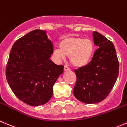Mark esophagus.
Here are the masks:
<instances>
[{
  "label": "esophagus",
  "mask_w": 127,
  "mask_h": 127,
  "mask_svg": "<svg viewBox=\"0 0 127 127\" xmlns=\"http://www.w3.org/2000/svg\"><path fill=\"white\" fill-rule=\"evenodd\" d=\"M64 71H71V69H70L69 67H67V66H65L64 67Z\"/></svg>",
  "instance_id": "1"
}]
</instances>
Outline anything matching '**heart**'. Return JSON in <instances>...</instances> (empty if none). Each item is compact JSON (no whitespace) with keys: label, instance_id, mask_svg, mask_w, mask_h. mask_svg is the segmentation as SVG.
Segmentation results:
<instances>
[{"label":"heart","instance_id":"1","mask_svg":"<svg viewBox=\"0 0 127 127\" xmlns=\"http://www.w3.org/2000/svg\"><path fill=\"white\" fill-rule=\"evenodd\" d=\"M94 52V45L91 39L68 37L63 39L60 48L54 50L55 57L64 60L69 56V61L75 67H82L89 63Z\"/></svg>","mask_w":127,"mask_h":127}]
</instances>
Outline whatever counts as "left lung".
Returning a JSON list of instances; mask_svg holds the SVG:
<instances>
[{
  "mask_svg": "<svg viewBox=\"0 0 127 127\" xmlns=\"http://www.w3.org/2000/svg\"><path fill=\"white\" fill-rule=\"evenodd\" d=\"M94 43L98 46L92 60L74 72L77 77L73 93L85 104H95L107 97L117 81L119 63L114 45L97 32H93Z\"/></svg>",
  "mask_w": 127,
  "mask_h": 127,
  "instance_id": "obj_1",
  "label": "left lung"
}]
</instances>
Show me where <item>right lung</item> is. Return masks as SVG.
I'll return each instance as SVG.
<instances>
[{"label": "right lung", "instance_id": "1", "mask_svg": "<svg viewBox=\"0 0 127 127\" xmlns=\"http://www.w3.org/2000/svg\"><path fill=\"white\" fill-rule=\"evenodd\" d=\"M53 45L46 32L35 30L15 42L6 67L7 82L18 99L31 106L46 104L64 66L51 60Z\"/></svg>", "mask_w": 127, "mask_h": 127}]
</instances>
